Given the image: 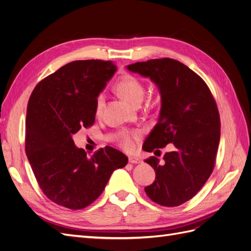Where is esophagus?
Returning <instances> with one entry per match:
<instances>
[{"instance_id": "1", "label": "esophagus", "mask_w": 251, "mask_h": 251, "mask_svg": "<svg viewBox=\"0 0 251 251\" xmlns=\"http://www.w3.org/2000/svg\"><path fill=\"white\" fill-rule=\"evenodd\" d=\"M128 162L132 164H138V163H142V160L138 157H128Z\"/></svg>"}]
</instances>
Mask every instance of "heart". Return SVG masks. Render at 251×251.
<instances>
[{
	"label": "heart",
	"instance_id": "1",
	"mask_svg": "<svg viewBox=\"0 0 251 251\" xmlns=\"http://www.w3.org/2000/svg\"><path fill=\"white\" fill-rule=\"evenodd\" d=\"M117 92L123 96L127 101L132 102L133 104H139L143 96L146 94V88H144L143 82L138 78L131 74H125L124 76L115 83L114 86ZM104 95L100 94L96 97L95 100V115H101L102 110L104 108ZM140 133L138 131L127 132L124 131L120 133L119 136V144L120 147L126 150L132 151L134 149V142L139 138Z\"/></svg>",
	"mask_w": 251,
	"mask_h": 251
}]
</instances>
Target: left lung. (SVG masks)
<instances>
[{"label": "left lung", "instance_id": "obj_1", "mask_svg": "<svg viewBox=\"0 0 251 251\" xmlns=\"http://www.w3.org/2000/svg\"><path fill=\"white\" fill-rule=\"evenodd\" d=\"M126 69L149 77L161 96L157 125L142 149L160 156L158 149L175 147L163 164L156 157L147 159L156 179L144 191L162 206H179L200 191L214 170L221 128L216 101L199 75L176 59H150Z\"/></svg>", "mask_w": 251, "mask_h": 251}]
</instances>
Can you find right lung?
Masks as SVG:
<instances>
[{
	"mask_svg": "<svg viewBox=\"0 0 251 251\" xmlns=\"http://www.w3.org/2000/svg\"><path fill=\"white\" fill-rule=\"evenodd\" d=\"M117 70L100 59L74 60L43 79L29 98L25 151L34 176L51 201L81 209L101 195L127 157L105 147L88 157L72 136L95 120L96 97Z\"/></svg>",
	"mask_w": 251,
	"mask_h": 251,
	"instance_id": "add662e5",
	"label": "right lung"
}]
</instances>
